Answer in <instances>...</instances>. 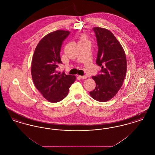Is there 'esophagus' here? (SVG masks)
I'll use <instances>...</instances> for the list:
<instances>
[{"mask_svg": "<svg viewBox=\"0 0 155 155\" xmlns=\"http://www.w3.org/2000/svg\"><path fill=\"white\" fill-rule=\"evenodd\" d=\"M79 77L81 78V79H84V80L87 78V75H80Z\"/></svg>", "mask_w": 155, "mask_h": 155, "instance_id": "1", "label": "esophagus"}]
</instances>
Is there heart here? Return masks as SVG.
Here are the masks:
<instances>
[{
  "label": "heart",
  "instance_id": "1",
  "mask_svg": "<svg viewBox=\"0 0 155 155\" xmlns=\"http://www.w3.org/2000/svg\"><path fill=\"white\" fill-rule=\"evenodd\" d=\"M87 41L86 40V39H85V38L84 36H81V38H80V42H82V41Z\"/></svg>",
  "mask_w": 155,
  "mask_h": 155
}]
</instances>
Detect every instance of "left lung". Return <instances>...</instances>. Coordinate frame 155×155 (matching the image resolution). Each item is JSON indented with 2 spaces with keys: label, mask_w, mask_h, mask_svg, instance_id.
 I'll use <instances>...</instances> for the list:
<instances>
[{
  "label": "left lung",
  "mask_w": 155,
  "mask_h": 155,
  "mask_svg": "<svg viewBox=\"0 0 155 155\" xmlns=\"http://www.w3.org/2000/svg\"><path fill=\"white\" fill-rule=\"evenodd\" d=\"M98 52L96 64L101 67V74L92 78L96 87L89 92L99 102L110 100L122 87L127 73L125 52L118 40L109 30L94 27Z\"/></svg>",
  "instance_id": "left-lung-1"
}]
</instances>
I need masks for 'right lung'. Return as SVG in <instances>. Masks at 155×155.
<instances>
[{
	"instance_id": "1",
	"label": "right lung",
	"mask_w": 155,
	"mask_h": 155,
	"mask_svg": "<svg viewBox=\"0 0 155 155\" xmlns=\"http://www.w3.org/2000/svg\"><path fill=\"white\" fill-rule=\"evenodd\" d=\"M70 33L57 30L47 34L37 45L32 59L31 71L34 84L43 97L52 103L64 99L75 81V76L56 71L58 64L62 63L61 47Z\"/></svg>"
}]
</instances>
